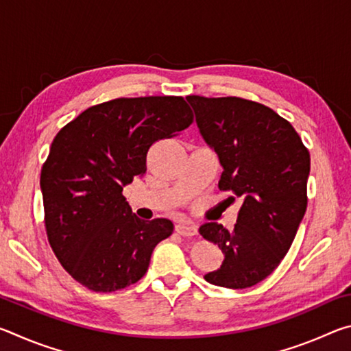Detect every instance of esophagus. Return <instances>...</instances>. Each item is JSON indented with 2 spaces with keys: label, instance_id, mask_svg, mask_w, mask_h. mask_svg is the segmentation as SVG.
Returning a JSON list of instances; mask_svg holds the SVG:
<instances>
[{
  "label": "esophagus",
  "instance_id": "obj_1",
  "mask_svg": "<svg viewBox=\"0 0 351 351\" xmlns=\"http://www.w3.org/2000/svg\"><path fill=\"white\" fill-rule=\"evenodd\" d=\"M175 230L176 234H180L182 237H195L198 235V229L197 226L192 224V223H180L175 226Z\"/></svg>",
  "mask_w": 351,
  "mask_h": 351
}]
</instances>
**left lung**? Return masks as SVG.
Segmentation results:
<instances>
[{"instance_id": "left-lung-1", "label": "left lung", "mask_w": 351, "mask_h": 351, "mask_svg": "<svg viewBox=\"0 0 351 351\" xmlns=\"http://www.w3.org/2000/svg\"><path fill=\"white\" fill-rule=\"evenodd\" d=\"M187 102L223 167L219 190L243 201L232 230L218 223L199 228L224 255L204 278L223 288L254 287L280 265L305 215L310 152L268 106L240 97L189 96Z\"/></svg>"}]
</instances>
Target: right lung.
Segmentation results:
<instances>
[{
  "label": "right lung",
  "instance_id": "1",
  "mask_svg": "<svg viewBox=\"0 0 351 351\" xmlns=\"http://www.w3.org/2000/svg\"><path fill=\"white\" fill-rule=\"evenodd\" d=\"M192 122L182 97H121L85 110L57 133L40 176L46 234L83 287L112 293L144 277L173 223L138 218L122 190L145 173L154 142Z\"/></svg>",
  "mask_w": 351,
  "mask_h": 351
}]
</instances>
